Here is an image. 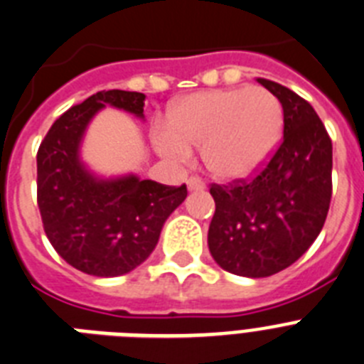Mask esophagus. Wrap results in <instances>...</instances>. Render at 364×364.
<instances>
[{
  "instance_id": "esophagus-1",
  "label": "esophagus",
  "mask_w": 364,
  "mask_h": 364,
  "mask_svg": "<svg viewBox=\"0 0 364 364\" xmlns=\"http://www.w3.org/2000/svg\"><path fill=\"white\" fill-rule=\"evenodd\" d=\"M188 189L189 191H204L205 189L204 180L198 178V176H191V178L188 180Z\"/></svg>"
}]
</instances>
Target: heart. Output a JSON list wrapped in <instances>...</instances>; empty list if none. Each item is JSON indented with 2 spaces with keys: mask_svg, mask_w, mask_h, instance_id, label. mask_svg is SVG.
I'll return each mask as SVG.
<instances>
[{
  "mask_svg": "<svg viewBox=\"0 0 364 364\" xmlns=\"http://www.w3.org/2000/svg\"><path fill=\"white\" fill-rule=\"evenodd\" d=\"M284 129L282 105L262 87H233L193 92L180 98L167 124L153 131L162 156L178 164L202 147L205 169L220 180L250 178L277 151Z\"/></svg>",
  "mask_w": 364,
  "mask_h": 364,
  "instance_id": "heart-1",
  "label": "heart"
}]
</instances>
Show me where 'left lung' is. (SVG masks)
<instances>
[{"mask_svg": "<svg viewBox=\"0 0 364 364\" xmlns=\"http://www.w3.org/2000/svg\"><path fill=\"white\" fill-rule=\"evenodd\" d=\"M282 105L284 136L264 169L247 182L211 186L215 215L211 257L240 277H269L314 244L332 198V140L306 100L272 80L257 78Z\"/></svg>", "mask_w": 364, "mask_h": 364, "instance_id": "8db88e82", "label": "left lung"}]
</instances>
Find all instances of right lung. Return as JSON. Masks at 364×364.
Here are the masks:
<instances>
[{
	"label": "right lung",
	"mask_w": 364,
	"mask_h": 364,
	"mask_svg": "<svg viewBox=\"0 0 364 364\" xmlns=\"http://www.w3.org/2000/svg\"><path fill=\"white\" fill-rule=\"evenodd\" d=\"M142 92L100 91L63 112L38 149V208L58 255L95 277L133 272L153 253L167 217L188 197L186 184L164 186L136 175L104 178L80 156L85 131L111 105L144 120Z\"/></svg>",
	"instance_id": "obj_1"
}]
</instances>
